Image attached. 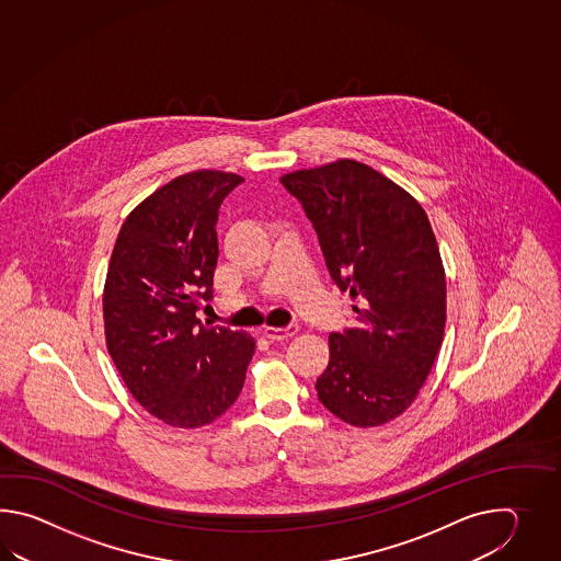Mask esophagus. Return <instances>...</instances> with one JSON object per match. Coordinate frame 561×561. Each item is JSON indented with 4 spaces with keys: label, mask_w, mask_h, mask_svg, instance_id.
<instances>
[{
    "label": "esophagus",
    "mask_w": 561,
    "mask_h": 561,
    "mask_svg": "<svg viewBox=\"0 0 561 561\" xmlns=\"http://www.w3.org/2000/svg\"><path fill=\"white\" fill-rule=\"evenodd\" d=\"M298 333L297 324H290V327H286V329H275V327H266L264 329L263 334L268 339V341H286V339H290V336H295Z\"/></svg>",
    "instance_id": "34e87169"
}]
</instances>
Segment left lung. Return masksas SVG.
I'll return each instance as SVG.
<instances>
[{
	"label": "left lung",
	"mask_w": 561,
	"mask_h": 561,
	"mask_svg": "<svg viewBox=\"0 0 561 561\" xmlns=\"http://www.w3.org/2000/svg\"><path fill=\"white\" fill-rule=\"evenodd\" d=\"M319 234L355 324L331 333L319 401L355 427H379L417 399L442 348L445 268L423 206L381 172L336 160L285 174Z\"/></svg>",
	"instance_id": "8db88e82"
}]
</instances>
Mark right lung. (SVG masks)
Masks as SVG:
<instances>
[{
    "label": "right lung",
    "instance_id": "obj_1",
    "mask_svg": "<svg viewBox=\"0 0 561 561\" xmlns=\"http://www.w3.org/2000/svg\"><path fill=\"white\" fill-rule=\"evenodd\" d=\"M242 180L220 170L170 180L124 220L107 264V353L134 399L172 427L220 417L256 348L251 334L196 317L213 298L218 208Z\"/></svg>",
    "mask_w": 561,
    "mask_h": 561
}]
</instances>
